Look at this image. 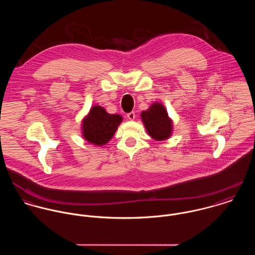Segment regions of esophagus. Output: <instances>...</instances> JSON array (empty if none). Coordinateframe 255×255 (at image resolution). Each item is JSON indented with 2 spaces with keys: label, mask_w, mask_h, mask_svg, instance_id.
Wrapping results in <instances>:
<instances>
[{
  "label": "esophagus",
  "mask_w": 255,
  "mask_h": 255,
  "mask_svg": "<svg viewBox=\"0 0 255 255\" xmlns=\"http://www.w3.org/2000/svg\"><path fill=\"white\" fill-rule=\"evenodd\" d=\"M127 116H128V118L129 120L133 121V120L135 119V113H134V112H130V113H128Z\"/></svg>",
  "instance_id": "esophagus-1"
}]
</instances>
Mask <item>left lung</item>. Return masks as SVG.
Segmentation results:
<instances>
[{
	"label": "left lung",
	"mask_w": 255,
	"mask_h": 255,
	"mask_svg": "<svg viewBox=\"0 0 255 255\" xmlns=\"http://www.w3.org/2000/svg\"><path fill=\"white\" fill-rule=\"evenodd\" d=\"M148 134L157 141L168 139L172 133V120L160 102H154L140 114Z\"/></svg>",
	"instance_id": "1"
}]
</instances>
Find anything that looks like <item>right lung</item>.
<instances>
[{"instance_id": "1", "label": "right lung", "mask_w": 255, "mask_h": 255, "mask_svg": "<svg viewBox=\"0 0 255 255\" xmlns=\"http://www.w3.org/2000/svg\"><path fill=\"white\" fill-rule=\"evenodd\" d=\"M121 115L109 114L99 106H93L82 121L83 137L95 146H103L110 141L122 123Z\"/></svg>"}]
</instances>
